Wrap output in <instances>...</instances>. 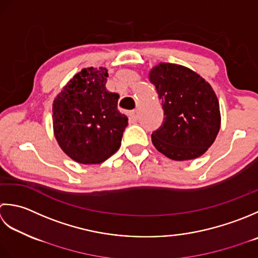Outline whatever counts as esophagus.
<instances>
[{
	"instance_id": "34e87169",
	"label": "esophagus",
	"mask_w": 258,
	"mask_h": 258,
	"mask_svg": "<svg viewBox=\"0 0 258 258\" xmlns=\"http://www.w3.org/2000/svg\"><path fill=\"white\" fill-rule=\"evenodd\" d=\"M129 115H130V119L133 120L134 122L138 121V119H139V112H138V110H133V111H131V112L129 113Z\"/></svg>"
}]
</instances>
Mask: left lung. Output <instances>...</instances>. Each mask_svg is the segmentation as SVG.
Masks as SVG:
<instances>
[{
  "instance_id": "1",
  "label": "left lung",
  "mask_w": 258,
  "mask_h": 258,
  "mask_svg": "<svg viewBox=\"0 0 258 258\" xmlns=\"http://www.w3.org/2000/svg\"><path fill=\"white\" fill-rule=\"evenodd\" d=\"M164 110L160 127L151 135L157 150L172 160L202 156L220 128L218 99L208 82L182 66L160 63L149 73Z\"/></svg>"
}]
</instances>
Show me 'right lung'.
<instances>
[{
  "label": "right lung",
  "mask_w": 258,
  "mask_h": 258,
  "mask_svg": "<svg viewBox=\"0 0 258 258\" xmlns=\"http://www.w3.org/2000/svg\"><path fill=\"white\" fill-rule=\"evenodd\" d=\"M108 72L89 68L73 77L53 102V128L62 150L80 164H100L119 149L127 115L106 90Z\"/></svg>",
  "instance_id": "obj_1"
}]
</instances>
